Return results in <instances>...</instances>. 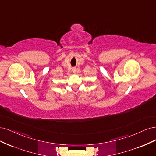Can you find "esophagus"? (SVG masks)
<instances>
[{
    "mask_svg": "<svg viewBox=\"0 0 156 156\" xmlns=\"http://www.w3.org/2000/svg\"><path fill=\"white\" fill-rule=\"evenodd\" d=\"M72 71H73L74 73H76V68H75V67L73 68V69H72Z\"/></svg>",
    "mask_w": 156,
    "mask_h": 156,
    "instance_id": "1",
    "label": "esophagus"
}]
</instances>
